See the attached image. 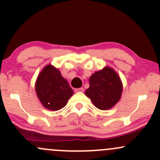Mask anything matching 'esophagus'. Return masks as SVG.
Masks as SVG:
<instances>
[{"label":"esophagus","mask_w":160,"mask_h":160,"mask_svg":"<svg viewBox=\"0 0 160 160\" xmlns=\"http://www.w3.org/2000/svg\"><path fill=\"white\" fill-rule=\"evenodd\" d=\"M75 92H83L84 91V89L83 88H77L74 89Z\"/></svg>","instance_id":"esophagus-1"}]
</instances>
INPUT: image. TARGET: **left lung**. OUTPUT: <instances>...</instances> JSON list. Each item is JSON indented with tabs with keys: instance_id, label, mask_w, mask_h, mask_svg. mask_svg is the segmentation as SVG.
Returning <instances> with one entry per match:
<instances>
[{
	"instance_id": "1",
	"label": "left lung",
	"mask_w": 160,
	"mask_h": 160,
	"mask_svg": "<svg viewBox=\"0 0 160 160\" xmlns=\"http://www.w3.org/2000/svg\"><path fill=\"white\" fill-rule=\"evenodd\" d=\"M89 87L85 95L100 110H108L122 97L123 85L117 72L110 67L96 71L89 77Z\"/></svg>"
}]
</instances>
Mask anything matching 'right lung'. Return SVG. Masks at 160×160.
<instances>
[{"label": "right lung", "mask_w": 160, "mask_h": 160, "mask_svg": "<svg viewBox=\"0 0 160 160\" xmlns=\"http://www.w3.org/2000/svg\"><path fill=\"white\" fill-rule=\"evenodd\" d=\"M35 89L38 99L45 108L58 111L64 108L73 91L58 68L48 64L36 79Z\"/></svg>", "instance_id": "add662e5"}]
</instances>
